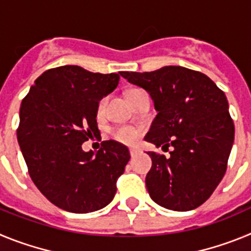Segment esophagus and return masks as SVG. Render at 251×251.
<instances>
[{
	"mask_svg": "<svg viewBox=\"0 0 251 251\" xmlns=\"http://www.w3.org/2000/svg\"><path fill=\"white\" fill-rule=\"evenodd\" d=\"M129 153H130V156H132V157H136L137 154H138V153H139V151L136 150V148H130Z\"/></svg>",
	"mask_w": 251,
	"mask_h": 251,
	"instance_id": "esophagus-1",
	"label": "esophagus"
}]
</instances>
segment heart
Returning a JSON list of instances; mask_svg holds the SVG:
<instances>
[{
  "label": "heart",
  "mask_w": 251,
  "mask_h": 251,
  "mask_svg": "<svg viewBox=\"0 0 251 251\" xmlns=\"http://www.w3.org/2000/svg\"><path fill=\"white\" fill-rule=\"evenodd\" d=\"M105 104H106V98L100 99V101H99L98 104V112H103ZM112 136L114 137L117 141L122 142V143H126V145H133V143L138 139L139 133L136 128L129 127V126H122V127L113 129Z\"/></svg>",
  "instance_id": "heart-1"
}]
</instances>
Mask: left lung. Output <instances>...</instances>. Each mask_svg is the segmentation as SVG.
Returning <instances> with one entry per match:
<instances>
[{
	"label": "left lung",
	"mask_w": 251,
	"mask_h": 251,
	"mask_svg": "<svg viewBox=\"0 0 251 251\" xmlns=\"http://www.w3.org/2000/svg\"><path fill=\"white\" fill-rule=\"evenodd\" d=\"M121 75L147 90L158 112L146 141L174 147L168 158L148 153L152 168L146 186L151 199L175 211L199 207L223 179L234 143L225 93L207 75L183 66Z\"/></svg>",
	"instance_id": "obj_1"
}]
</instances>
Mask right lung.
<instances>
[{
  "mask_svg": "<svg viewBox=\"0 0 251 251\" xmlns=\"http://www.w3.org/2000/svg\"><path fill=\"white\" fill-rule=\"evenodd\" d=\"M119 74L77 65L49 69L22 99L17 141L28 175L40 192L65 211L86 214L105 207L130 158L128 148L112 139L101 142L95 154L81 150L84 142L100 134L99 100L118 86Z\"/></svg>",
  "mask_w": 251,
  "mask_h": 251,
  "instance_id": "obj_1",
  "label": "right lung"
}]
</instances>
